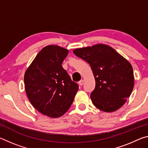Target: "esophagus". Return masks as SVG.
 Listing matches in <instances>:
<instances>
[{"label":"esophagus","instance_id":"obj_1","mask_svg":"<svg viewBox=\"0 0 148 148\" xmlns=\"http://www.w3.org/2000/svg\"><path fill=\"white\" fill-rule=\"evenodd\" d=\"M84 79H82V80H80V81L79 82V85L80 86H82V85L84 84Z\"/></svg>","mask_w":148,"mask_h":148}]
</instances>
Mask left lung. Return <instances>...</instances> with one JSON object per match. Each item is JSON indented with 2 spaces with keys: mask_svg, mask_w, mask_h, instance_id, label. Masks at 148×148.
Instances as JSON below:
<instances>
[{
  "mask_svg": "<svg viewBox=\"0 0 148 148\" xmlns=\"http://www.w3.org/2000/svg\"><path fill=\"white\" fill-rule=\"evenodd\" d=\"M91 66L95 88L90 97L97 108L113 112L123 106L134 87L131 64L112 47L99 44L73 50Z\"/></svg>",
  "mask_w": 148,
  "mask_h": 148,
  "instance_id": "obj_1",
  "label": "left lung"
}]
</instances>
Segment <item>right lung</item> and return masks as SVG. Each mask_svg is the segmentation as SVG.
<instances>
[{
	"label": "right lung",
	"mask_w": 148,
	"mask_h": 148,
	"mask_svg": "<svg viewBox=\"0 0 148 148\" xmlns=\"http://www.w3.org/2000/svg\"><path fill=\"white\" fill-rule=\"evenodd\" d=\"M69 50L56 45L42 48L26 70L25 89L31 104L41 114L57 118L68 111L78 90L62 63Z\"/></svg>",
	"instance_id": "add662e5"
}]
</instances>
